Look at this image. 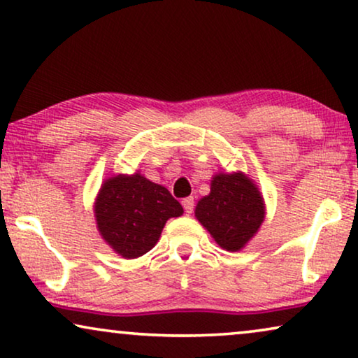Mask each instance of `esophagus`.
<instances>
[{
	"mask_svg": "<svg viewBox=\"0 0 358 358\" xmlns=\"http://www.w3.org/2000/svg\"><path fill=\"white\" fill-rule=\"evenodd\" d=\"M182 207L185 210V213H192L194 207H195V200L194 197H185L182 199Z\"/></svg>",
	"mask_w": 358,
	"mask_h": 358,
	"instance_id": "1",
	"label": "esophagus"
}]
</instances>
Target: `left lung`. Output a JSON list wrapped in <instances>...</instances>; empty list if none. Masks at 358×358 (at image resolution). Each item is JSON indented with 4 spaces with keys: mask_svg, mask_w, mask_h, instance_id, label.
Returning <instances> with one entry per match:
<instances>
[{
    "mask_svg": "<svg viewBox=\"0 0 358 358\" xmlns=\"http://www.w3.org/2000/svg\"><path fill=\"white\" fill-rule=\"evenodd\" d=\"M195 217L227 251H241L266 217L257 185L243 173H218L210 194L199 200Z\"/></svg>",
    "mask_w": 358,
    "mask_h": 358,
    "instance_id": "8db88e82",
    "label": "left lung"
}]
</instances>
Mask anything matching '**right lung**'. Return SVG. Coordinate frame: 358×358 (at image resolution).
<instances>
[{"label": "right lung", "mask_w": 358, "mask_h": 358, "mask_svg": "<svg viewBox=\"0 0 358 358\" xmlns=\"http://www.w3.org/2000/svg\"><path fill=\"white\" fill-rule=\"evenodd\" d=\"M94 213L104 241L122 257L136 259L155 248L166 222L184 210L168 189L135 173L104 180Z\"/></svg>", "instance_id": "add662e5"}]
</instances>
